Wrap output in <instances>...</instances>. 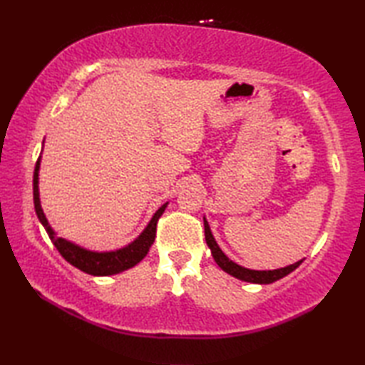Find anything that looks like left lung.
I'll use <instances>...</instances> for the list:
<instances>
[{"mask_svg":"<svg viewBox=\"0 0 365 365\" xmlns=\"http://www.w3.org/2000/svg\"><path fill=\"white\" fill-rule=\"evenodd\" d=\"M204 227H205V242H207L208 247H210V250H212V255H213L215 262L218 263V267L222 271H226V273H229V274H232L234 277L240 279V281L252 282V284H271V282L277 281V279H281V277L287 276L289 273H292V271L297 269L302 263V260H304V259H302V260H299L297 263H293V265H289V267L281 268V269H273V271L247 269V268H243V267L237 265V263H234V262L229 260L226 257V254H224L220 250V246L216 245L207 221H204Z\"/></svg>","mask_w":365,"mask_h":365,"instance_id":"8db88e82","label":"left lung"}]
</instances>
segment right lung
Returning a JSON list of instances; mask_svg holds the SVG:
<instances>
[{"instance_id":"obj_1","label":"right lung","mask_w":365,"mask_h":365,"mask_svg":"<svg viewBox=\"0 0 365 365\" xmlns=\"http://www.w3.org/2000/svg\"><path fill=\"white\" fill-rule=\"evenodd\" d=\"M38 165H41V157L37 158L34 175H33V196H34V208H36L37 218L42 222V226L45 227L46 234H48L54 247H56L59 254L63 255L71 265L92 276H110V274H118L120 271H125L131 267H135L136 263H139L145 257V254L149 252V247L153 243L155 235H157V222L160 220V216L163 215V212H165L166 204L158 208V212L153 215L149 226L145 227L143 234L139 235L131 245L122 247L119 251H111V252L86 251L80 246L67 242L64 238L54 237V232L48 226V221H46L45 215L42 212L41 200H38V185H37Z\"/></svg>"}]
</instances>
